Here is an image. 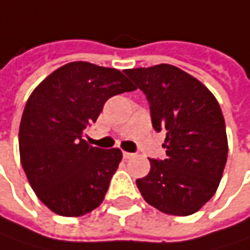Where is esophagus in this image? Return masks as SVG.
<instances>
[{
  "label": "esophagus",
  "mask_w": 250,
  "mask_h": 250,
  "mask_svg": "<svg viewBox=\"0 0 250 250\" xmlns=\"http://www.w3.org/2000/svg\"><path fill=\"white\" fill-rule=\"evenodd\" d=\"M123 157H125V160H128V158H133L134 154H131V153H127V151H123Z\"/></svg>",
  "instance_id": "obj_1"
}]
</instances>
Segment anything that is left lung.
<instances>
[{
	"label": "left lung",
	"mask_w": 250,
	"mask_h": 250,
	"mask_svg": "<svg viewBox=\"0 0 250 250\" xmlns=\"http://www.w3.org/2000/svg\"><path fill=\"white\" fill-rule=\"evenodd\" d=\"M150 103L153 127L166 130L164 161L136 180L146 202L168 215L199 211L216 192L228 158V137L218 100L198 79L161 63L125 69Z\"/></svg>",
	"instance_id": "left-lung-1"
}]
</instances>
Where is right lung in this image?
I'll use <instances>...</instances> for the list:
<instances>
[{
	"label": "right lung",
	"instance_id": "add662e5",
	"mask_svg": "<svg viewBox=\"0 0 250 250\" xmlns=\"http://www.w3.org/2000/svg\"><path fill=\"white\" fill-rule=\"evenodd\" d=\"M136 89L117 69L70 62L31 93L20 125L21 164L52 212L82 216L103 202L123 154L87 144L84 128L111 96Z\"/></svg>",
	"mask_w": 250,
	"mask_h": 250
}]
</instances>
